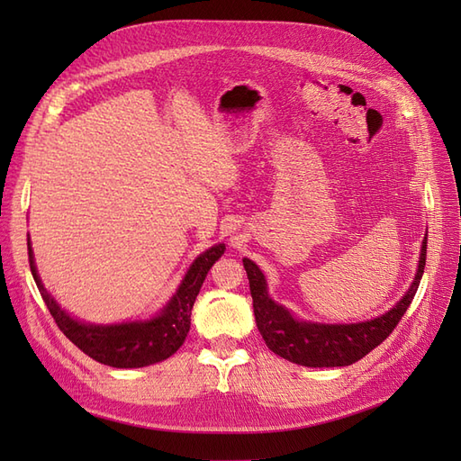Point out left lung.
Masks as SVG:
<instances>
[{
	"mask_svg": "<svg viewBox=\"0 0 461 461\" xmlns=\"http://www.w3.org/2000/svg\"><path fill=\"white\" fill-rule=\"evenodd\" d=\"M427 256V239L423 240L420 269L410 290L393 310L384 315L354 325H317L303 323L290 315L283 305L275 303L267 294L265 276L254 261L244 258L249 292L254 298V315L261 337L271 352L292 364L305 367H344L366 357L373 348L388 339L398 321L408 312L410 303L420 288Z\"/></svg>",
	"mask_w": 461,
	"mask_h": 461,
	"instance_id": "1",
	"label": "left lung"
}]
</instances>
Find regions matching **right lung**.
Here are the masks:
<instances>
[{"label":"right lung","instance_id":"add662e5","mask_svg":"<svg viewBox=\"0 0 461 461\" xmlns=\"http://www.w3.org/2000/svg\"><path fill=\"white\" fill-rule=\"evenodd\" d=\"M222 252H225V244H217L194 261L183 285L178 286L176 294L158 317L144 321V323L86 325L68 317V313H65L53 302L44 285L40 283L29 240L31 271L41 300L46 302L55 323H58L65 337L77 348H80L86 356L100 361L104 366L117 369H132L158 364V361L171 357L183 346L190 330L192 305L196 302L207 271L212 269V265L222 256Z\"/></svg>","mask_w":461,"mask_h":461}]
</instances>
